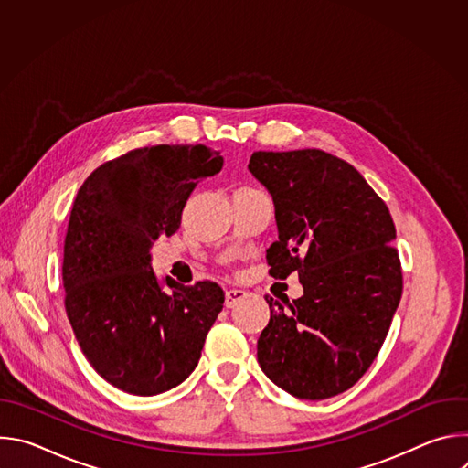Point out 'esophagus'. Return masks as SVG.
Returning a JSON list of instances; mask_svg holds the SVG:
<instances>
[{"mask_svg":"<svg viewBox=\"0 0 468 468\" xmlns=\"http://www.w3.org/2000/svg\"><path fill=\"white\" fill-rule=\"evenodd\" d=\"M248 296V292L244 289H228L226 291V307H233L235 303H239L240 300H244Z\"/></svg>","mask_w":468,"mask_h":468,"instance_id":"1","label":"esophagus"}]
</instances>
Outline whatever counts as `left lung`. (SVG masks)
Here are the masks:
<instances>
[{
	"instance_id": "1",
	"label": "left lung",
	"mask_w": 468,
	"mask_h": 468,
	"mask_svg": "<svg viewBox=\"0 0 468 468\" xmlns=\"http://www.w3.org/2000/svg\"><path fill=\"white\" fill-rule=\"evenodd\" d=\"M250 172L276 206L269 274L298 272L303 296H264L271 320L257 361L302 399L348 390L374 363L402 298L394 222L383 199L346 161L322 150L255 152Z\"/></svg>"
}]
</instances>
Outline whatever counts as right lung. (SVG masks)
<instances>
[{
  "label": "right lung",
  "mask_w": 468,
  "mask_h": 468,
  "mask_svg": "<svg viewBox=\"0 0 468 468\" xmlns=\"http://www.w3.org/2000/svg\"><path fill=\"white\" fill-rule=\"evenodd\" d=\"M224 159L204 144L131 150L98 166L74 199L64 237V307L92 368L116 388L154 396L190 376L224 305L215 282L163 292L150 264L197 181Z\"/></svg>",
  "instance_id": "right-lung-1"
}]
</instances>
